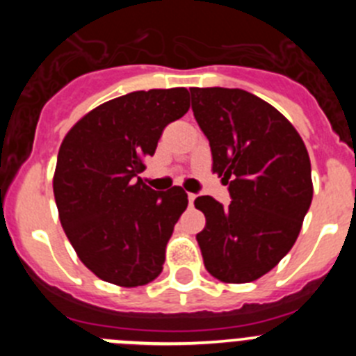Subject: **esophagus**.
I'll return each mask as SVG.
<instances>
[{
	"label": "esophagus",
	"mask_w": 356,
	"mask_h": 356,
	"mask_svg": "<svg viewBox=\"0 0 356 356\" xmlns=\"http://www.w3.org/2000/svg\"><path fill=\"white\" fill-rule=\"evenodd\" d=\"M194 200H196V194L188 193V205L193 207V205H194Z\"/></svg>",
	"instance_id": "1"
}]
</instances>
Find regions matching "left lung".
<instances>
[{
	"label": "left lung",
	"mask_w": 356,
	"mask_h": 356,
	"mask_svg": "<svg viewBox=\"0 0 356 356\" xmlns=\"http://www.w3.org/2000/svg\"><path fill=\"white\" fill-rule=\"evenodd\" d=\"M193 112L228 185V207L196 197L207 271L226 284L269 273L294 246L312 203V168L300 134L275 106L242 89L193 87Z\"/></svg>",
	"instance_id": "1"
}]
</instances>
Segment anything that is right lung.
<instances>
[{
    "label": "right lung",
    "mask_w": 356,
    "mask_h": 356,
    "mask_svg": "<svg viewBox=\"0 0 356 356\" xmlns=\"http://www.w3.org/2000/svg\"><path fill=\"white\" fill-rule=\"evenodd\" d=\"M188 110V90H135L103 103L71 128L56 159L53 193L78 259L108 284L146 285L187 209L181 187L153 191L140 178L163 128Z\"/></svg>",
    "instance_id": "obj_1"
}]
</instances>
